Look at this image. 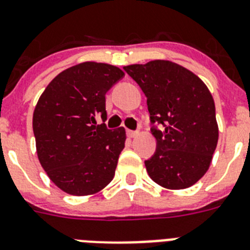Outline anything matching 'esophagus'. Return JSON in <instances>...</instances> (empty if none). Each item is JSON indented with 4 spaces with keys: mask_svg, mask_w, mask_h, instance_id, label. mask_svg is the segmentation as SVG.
Wrapping results in <instances>:
<instances>
[{
    "mask_svg": "<svg viewBox=\"0 0 250 250\" xmlns=\"http://www.w3.org/2000/svg\"><path fill=\"white\" fill-rule=\"evenodd\" d=\"M139 135V131H132V130H127V136L129 138H135Z\"/></svg>",
    "mask_w": 250,
    "mask_h": 250,
    "instance_id": "obj_1",
    "label": "esophagus"
}]
</instances>
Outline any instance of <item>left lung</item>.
<instances>
[{
    "mask_svg": "<svg viewBox=\"0 0 250 250\" xmlns=\"http://www.w3.org/2000/svg\"><path fill=\"white\" fill-rule=\"evenodd\" d=\"M146 96L156 139L155 154L145 160L150 178L167 189L195 184L210 167L219 130L213 96L199 77L167 60L124 66Z\"/></svg>",
    "mask_w": 250,
    "mask_h": 250,
    "instance_id": "obj_1",
    "label": "left lung"
}]
</instances>
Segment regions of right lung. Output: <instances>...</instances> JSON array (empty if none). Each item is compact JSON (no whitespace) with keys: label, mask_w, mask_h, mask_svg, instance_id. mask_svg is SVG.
Instances as JSON below:
<instances>
[{"label":"right lung","mask_w":250,"mask_h":250,"mask_svg":"<svg viewBox=\"0 0 250 250\" xmlns=\"http://www.w3.org/2000/svg\"><path fill=\"white\" fill-rule=\"evenodd\" d=\"M124 75L107 63H79L60 72L37 101L32 119L37 156L65 193L91 195L114 178L125 129L110 130L96 120H106L105 95Z\"/></svg>","instance_id":"right-lung-1"}]
</instances>
